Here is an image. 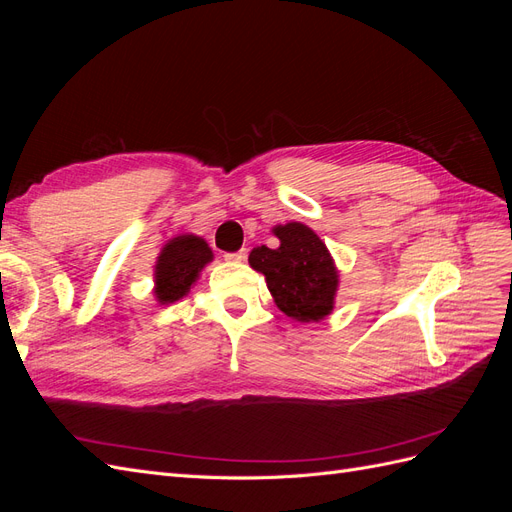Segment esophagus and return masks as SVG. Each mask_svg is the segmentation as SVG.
<instances>
[{
  "label": "esophagus",
  "mask_w": 512,
  "mask_h": 512,
  "mask_svg": "<svg viewBox=\"0 0 512 512\" xmlns=\"http://www.w3.org/2000/svg\"><path fill=\"white\" fill-rule=\"evenodd\" d=\"M245 256H247V252H245V250H239V252H232V254H226L224 258H226L228 262H243V260H245Z\"/></svg>",
  "instance_id": "esophagus-1"
}]
</instances>
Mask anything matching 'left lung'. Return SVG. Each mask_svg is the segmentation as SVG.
<instances>
[{"instance_id": "8db88e82", "label": "left lung", "mask_w": 512, "mask_h": 512, "mask_svg": "<svg viewBox=\"0 0 512 512\" xmlns=\"http://www.w3.org/2000/svg\"><path fill=\"white\" fill-rule=\"evenodd\" d=\"M271 232L280 243L254 247L250 267L265 275L275 305L297 322H320L331 316L339 271L329 247L301 222L277 224Z\"/></svg>"}]
</instances>
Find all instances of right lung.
<instances>
[{"label": "right lung", "instance_id": "right-lung-1", "mask_svg": "<svg viewBox=\"0 0 512 512\" xmlns=\"http://www.w3.org/2000/svg\"><path fill=\"white\" fill-rule=\"evenodd\" d=\"M211 260L213 252L203 237L183 232L168 239L153 265V297L160 305L183 299Z\"/></svg>", "mask_w": 512, "mask_h": 512}]
</instances>
